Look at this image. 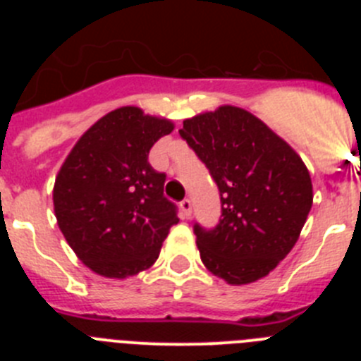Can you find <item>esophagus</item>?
Returning <instances> with one entry per match:
<instances>
[{"instance_id":"1","label":"esophagus","mask_w":361,"mask_h":361,"mask_svg":"<svg viewBox=\"0 0 361 361\" xmlns=\"http://www.w3.org/2000/svg\"><path fill=\"white\" fill-rule=\"evenodd\" d=\"M180 206V213H183V219H191V200L184 199L183 202L178 204Z\"/></svg>"}]
</instances>
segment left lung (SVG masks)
I'll use <instances>...</instances> for the list:
<instances>
[{"instance_id": "1", "label": "left lung", "mask_w": 361, "mask_h": 361, "mask_svg": "<svg viewBox=\"0 0 361 361\" xmlns=\"http://www.w3.org/2000/svg\"><path fill=\"white\" fill-rule=\"evenodd\" d=\"M178 133L220 191L219 224L193 226L202 264L231 286L269 275L311 212L304 161L258 117L229 104L186 119Z\"/></svg>"}]
</instances>
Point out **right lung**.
<instances>
[{"instance_id":"1","label":"right lung","mask_w":361,"mask_h":361,"mask_svg":"<svg viewBox=\"0 0 361 361\" xmlns=\"http://www.w3.org/2000/svg\"><path fill=\"white\" fill-rule=\"evenodd\" d=\"M173 123L123 106L81 135L54 184L57 226L94 273L126 279L159 258L177 206L164 197L166 175L149 166L152 146Z\"/></svg>"}]
</instances>
